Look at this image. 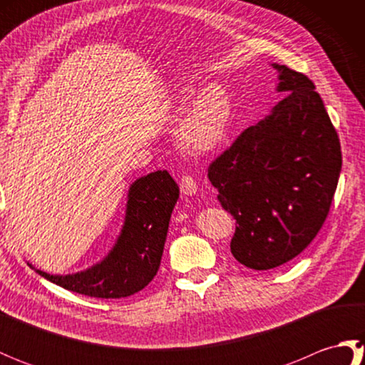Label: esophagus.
Wrapping results in <instances>:
<instances>
[{
  "label": "esophagus",
  "mask_w": 365,
  "mask_h": 365,
  "mask_svg": "<svg viewBox=\"0 0 365 365\" xmlns=\"http://www.w3.org/2000/svg\"><path fill=\"white\" fill-rule=\"evenodd\" d=\"M178 185H180V190L185 196H195L197 192V183L195 178L190 175H183L180 178V182H178Z\"/></svg>",
  "instance_id": "obj_1"
}]
</instances>
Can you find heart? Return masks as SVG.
I'll return each instance as SVG.
<instances>
[{
	"mask_svg": "<svg viewBox=\"0 0 365 365\" xmlns=\"http://www.w3.org/2000/svg\"><path fill=\"white\" fill-rule=\"evenodd\" d=\"M192 94L191 88H183L177 94V115L183 113L177 125L178 144L192 155L218 152L226 143L234 118L230 96L220 84H208L191 102Z\"/></svg>",
	"mask_w": 365,
	"mask_h": 365,
	"instance_id": "heart-1",
	"label": "heart"
}]
</instances>
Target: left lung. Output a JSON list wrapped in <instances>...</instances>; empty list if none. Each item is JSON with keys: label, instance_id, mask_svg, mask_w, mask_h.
I'll use <instances>...</instances> for the list:
<instances>
[{"label": "left lung", "instance_id": "left-lung-1", "mask_svg": "<svg viewBox=\"0 0 365 365\" xmlns=\"http://www.w3.org/2000/svg\"><path fill=\"white\" fill-rule=\"evenodd\" d=\"M271 67L285 97L208 168L220 204L237 221L230 252L251 269L281 267L311 245L342 169L337 131L314 83Z\"/></svg>", "mask_w": 365, "mask_h": 365}]
</instances>
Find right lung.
Instances as JSON below:
<instances>
[{"instance_id": "1", "label": "right lung", "mask_w": 365, "mask_h": 365, "mask_svg": "<svg viewBox=\"0 0 365 365\" xmlns=\"http://www.w3.org/2000/svg\"><path fill=\"white\" fill-rule=\"evenodd\" d=\"M178 185L168 170L136 178L127 195L125 218L111 251L96 265L72 274L36 273L46 281L92 298H125L149 284L160 268Z\"/></svg>"}]
</instances>
